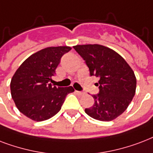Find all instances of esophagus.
<instances>
[{"instance_id":"esophagus-1","label":"esophagus","mask_w":153,"mask_h":153,"mask_svg":"<svg viewBox=\"0 0 153 153\" xmlns=\"http://www.w3.org/2000/svg\"><path fill=\"white\" fill-rule=\"evenodd\" d=\"M76 93H77V94L79 96H84L85 94V93H84V92H80V91H76Z\"/></svg>"}]
</instances>
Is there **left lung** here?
I'll list each match as a JSON object with an SVG mask.
<instances>
[{"label": "left lung", "mask_w": 153, "mask_h": 153, "mask_svg": "<svg viewBox=\"0 0 153 153\" xmlns=\"http://www.w3.org/2000/svg\"><path fill=\"white\" fill-rule=\"evenodd\" d=\"M89 68L90 75L100 77L94 105L85 108L93 119L110 121L127 109L136 93L137 78L129 65L121 56L100 45L73 46Z\"/></svg>", "instance_id": "8db88e82"}]
</instances>
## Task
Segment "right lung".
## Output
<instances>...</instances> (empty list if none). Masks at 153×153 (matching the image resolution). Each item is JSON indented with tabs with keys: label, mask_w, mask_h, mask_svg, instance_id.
Segmentation results:
<instances>
[{
	"label": "right lung",
	"mask_w": 153,
	"mask_h": 153,
	"mask_svg": "<svg viewBox=\"0 0 153 153\" xmlns=\"http://www.w3.org/2000/svg\"><path fill=\"white\" fill-rule=\"evenodd\" d=\"M69 46L48 47L28 56L14 73L10 83L12 98L21 113L35 121L55 116L66 96L74 92L72 86L53 87L50 80L61 56Z\"/></svg>",
	"instance_id": "add662e5"
}]
</instances>
